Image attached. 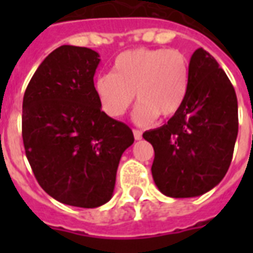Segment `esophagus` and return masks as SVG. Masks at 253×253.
Listing matches in <instances>:
<instances>
[{"instance_id": "obj_1", "label": "esophagus", "mask_w": 253, "mask_h": 253, "mask_svg": "<svg viewBox=\"0 0 253 253\" xmlns=\"http://www.w3.org/2000/svg\"><path fill=\"white\" fill-rule=\"evenodd\" d=\"M132 132H134L135 140H140V139H142V131L136 130V128H135V130H132Z\"/></svg>"}]
</instances>
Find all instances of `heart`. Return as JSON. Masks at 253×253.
<instances>
[{
	"instance_id": "1",
	"label": "heart",
	"mask_w": 253,
	"mask_h": 253,
	"mask_svg": "<svg viewBox=\"0 0 253 253\" xmlns=\"http://www.w3.org/2000/svg\"><path fill=\"white\" fill-rule=\"evenodd\" d=\"M113 71L94 81L99 106L111 118L122 117L136 94L140 103L134 111V121L147 126L159 115L169 118L177 114L188 93L189 63L178 49L125 51L115 57Z\"/></svg>"
}]
</instances>
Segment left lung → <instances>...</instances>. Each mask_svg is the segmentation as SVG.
I'll return each mask as SVG.
<instances>
[{
    "instance_id": "left-lung-1",
    "label": "left lung",
    "mask_w": 253,
    "mask_h": 253,
    "mask_svg": "<svg viewBox=\"0 0 253 253\" xmlns=\"http://www.w3.org/2000/svg\"><path fill=\"white\" fill-rule=\"evenodd\" d=\"M238 99L214 57L198 48L189 63L182 106L164 126L146 131L154 147L152 177L173 198L197 197L219 184L231 164L238 136Z\"/></svg>"
}]
</instances>
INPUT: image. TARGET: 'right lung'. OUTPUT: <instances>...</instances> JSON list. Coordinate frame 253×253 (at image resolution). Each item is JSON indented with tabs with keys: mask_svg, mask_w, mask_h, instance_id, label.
<instances>
[{
	"mask_svg": "<svg viewBox=\"0 0 253 253\" xmlns=\"http://www.w3.org/2000/svg\"><path fill=\"white\" fill-rule=\"evenodd\" d=\"M99 55L61 45L26 87L22 138L34 176L61 204L93 209L113 197L121 156L134 143L127 125L101 110L94 93Z\"/></svg>",
	"mask_w": 253,
	"mask_h": 253,
	"instance_id": "add662e5",
	"label": "right lung"
}]
</instances>
